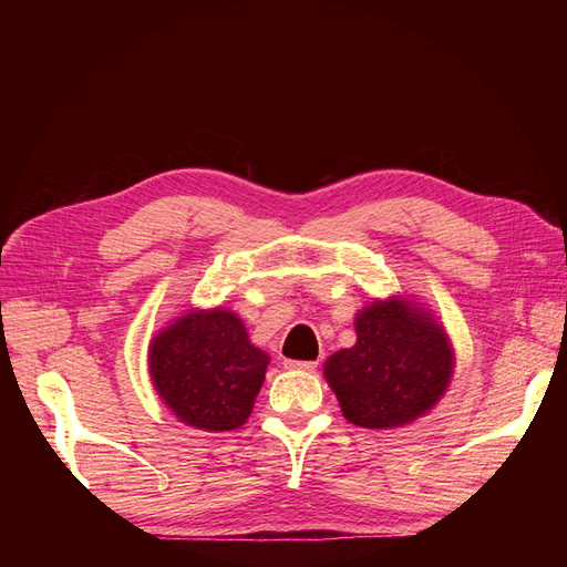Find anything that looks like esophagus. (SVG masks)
<instances>
[{
    "label": "esophagus",
    "instance_id": "34e87169",
    "mask_svg": "<svg viewBox=\"0 0 567 567\" xmlns=\"http://www.w3.org/2000/svg\"><path fill=\"white\" fill-rule=\"evenodd\" d=\"M286 367L293 371H315L319 367V362H296V359H288Z\"/></svg>",
    "mask_w": 567,
    "mask_h": 567
}]
</instances>
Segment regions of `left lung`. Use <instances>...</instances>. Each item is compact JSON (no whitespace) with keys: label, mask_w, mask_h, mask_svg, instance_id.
Wrapping results in <instances>:
<instances>
[{"label":"left lung","mask_w":567,"mask_h":567,"mask_svg":"<svg viewBox=\"0 0 567 567\" xmlns=\"http://www.w3.org/2000/svg\"><path fill=\"white\" fill-rule=\"evenodd\" d=\"M357 342L323 362V379L350 423L392 431L425 416L447 392L456 357L442 321L404 296L354 315Z\"/></svg>","instance_id":"obj_1"}]
</instances>
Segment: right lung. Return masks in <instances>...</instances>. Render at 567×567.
I'll use <instances>...</instances> for the list:
<instances>
[{
    "mask_svg": "<svg viewBox=\"0 0 567 567\" xmlns=\"http://www.w3.org/2000/svg\"><path fill=\"white\" fill-rule=\"evenodd\" d=\"M269 354L225 307H192L148 342V375L184 425L208 433L241 427L265 383Z\"/></svg>",
    "mask_w": 567,
    "mask_h": 567,
    "instance_id": "1",
    "label": "right lung"
}]
</instances>
